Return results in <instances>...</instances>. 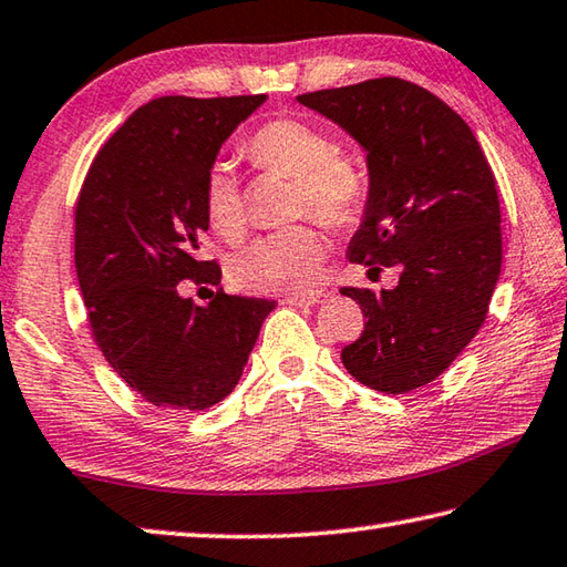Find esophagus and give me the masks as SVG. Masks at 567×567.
I'll return each mask as SVG.
<instances>
[{"mask_svg":"<svg viewBox=\"0 0 567 567\" xmlns=\"http://www.w3.org/2000/svg\"><path fill=\"white\" fill-rule=\"evenodd\" d=\"M324 300L322 292H312V295H292L287 297L285 305H292V307H315Z\"/></svg>","mask_w":567,"mask_h":567,"instance_id":"esophagus-1","label":"esophagus"}]
</instances>
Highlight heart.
Here are the masks:
<instances>
[{
	"label": "heart",
	"instance_id": "b5f03b06",
	"mask_svg": "<svg viewBox=\"0 0 567 567\" xmlns=\"http://www.w3.org/2000/svg\"><path fill=\"white\" fill-rule=\"evenodd\" d=\"M248 156L260 168L295 178V213H310L327 225L357 220L367 195L362 163L337 153L322 128L300 118H272L257 128ZM205 215L225 238L245 225V200L238 181L225 163H213L203 181ZM327 243L312 228L280 230L248 245L233 265L240 287L267 295L312 292L322 272Z\"/></svg>",
	"mask_w": 567,
	"mask_h": 567
}]
</instances>
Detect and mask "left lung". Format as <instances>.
Returning a JSON list of instances; mask_svg holds the SVG:
<instances>
[{"instance_id": "1", "label": "left lung", "mask_w": 567, "mask_h": 567, "mask_svg": "<svg viewBox=\"0 0 567 567\" xmlns=\"http://www.w3.org/2000/svg\"><path fill=\"white\" fill-rule=\"evenodd\" d=\"M297 101L367 153L369 190L349 262L401 272L394 290H342L367 317L342 364L386 394L434 382L476 337L501 275V205L488 161L454 109L404 79Z\"/></svg>"}]
</instances>
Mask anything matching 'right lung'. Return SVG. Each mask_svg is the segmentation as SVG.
Here are the masks:
<instances>
[{"mask_svg":"<svg viewBox=\"0 0 567 567\" xmlns=\"http://www.w3.org/2000/svg\"><path fill=\"white\" fill-rule=\"evenodd\" d=\"M257 96H161L131 113L96 153L76 200L74 260L91 332L123 382L153 406L203 411L240 382L277 302L178 282H220L200 260L205 173L265 104Z\"/></svg>","mask_w":567,"mask_h":567,"instance_id":"right-lung-1","label":"right lung"}]
</instances>
